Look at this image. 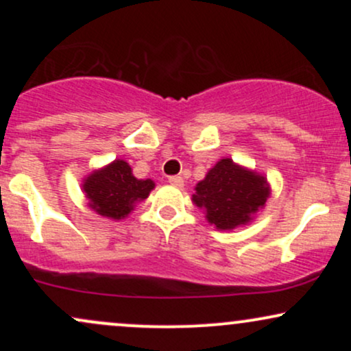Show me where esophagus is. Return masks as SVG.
<instances>
[{
  "mask_svg": "<svg viewBox=\"0 0 351 351\" xmlns=\"http://www.w3.org/2000/svg\"><path fill=\"white\" fill-rule=\"evenodd\" d=\"M168 181H170L173 186H176V188L183 186V178H181V176H178V175L170 176V178H168Z\"/></svg>",
  "mask_w": 351,
  "mask_h": 351,
  "instance_id": "obj_1",
  "label": "esophagus"
}]
</instances>
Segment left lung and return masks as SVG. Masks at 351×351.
Masks as SVG:
<instances>
[{
	"label": "left lung",
	"instance_id": "left-lung-1",
	"mask_svg": "<svg viewBox=\"0 0 351 351\" xmlns=\"http://www.w3.org/2000/svg\"><path fill=\"white\" fill-rule=\"evenodd\" d=\"M269 186L264 176L223 158L196 184L193 203L206 209V217L217 229H232L251 221L267 201Z\"/></svg>",
	"mask_w": 351,
	"mask_h": 351
}]
</instances>
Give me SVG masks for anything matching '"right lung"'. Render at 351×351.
Segmentation results:
<instances>
[{"label": "right lung", "instance_id": "1", "mask_svg": "<svg viewBox=\"0 0 351 351\" xmlns=\"http://www.w3.org/2000/svg\"><path fill=\"white\" fill-rule=\"evenodd\" d=\"M153 186L152 180H136L130 165L115 160L104 170L92 173L84 183V191L94 211L112 219H122L135 203L150 195Z\"/></svg>", "mask_w": 351, "mask_h": 351}]
</instances>
